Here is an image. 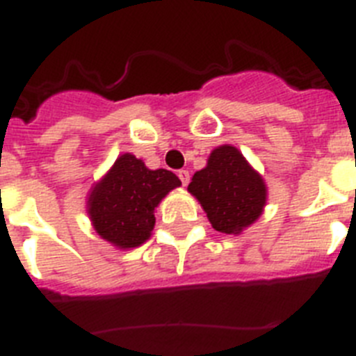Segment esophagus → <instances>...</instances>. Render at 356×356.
Segmentation results:
<instances>
[{
  "label": "esophagus",
  "instance_id": "obj_1",
  "mask_svg": "<svg viewBox=\"0 0 356 356\" xmlns=\"http://www.w3.org/2000/svg\"><path fill=\"white\" fill-rule=\"evenodd\" d=\"M178 176H180V180L184 185H187L188 180H191V175H188V171H185V169L178 171Z\"/></svg>",
  "mask_w": 356,
  "mask_h": 356
}]
</instances>
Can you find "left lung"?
<instances>
[{"label":"left lung","instance_id":"8db88e82","mask_svg":"<svg viewBox=\"0 0 356 356\" xmlns=\"http://www.w3.org/2000/svg\"><path fill=\"white\" fill-rule=\"evenodd\" d=\"M188 193L197 197L213 228L228 235L241 234L259 219L267 194L262 176L234 146L210 153L207 168L188 184Z\"/></svg>","mask_w":356,"mask_h":356}]
</instances>
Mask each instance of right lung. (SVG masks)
I'll return each mask as SVG.
<instances>
[{"label":"right lung","instance_id":"obj_1","mask_svg":"<svg viewBox=\"0 0 356 356\" xmlns=\"http://www.w3.org/2000/svg\"><path fill=\"white\" fill-rule=\"evenodd\" d=\"M181 181L168 169L151 171L134 155L119 156L108 175L94 187L89 216L105 241L128 250L146 242L155 226V209Z\"/></svg>","mask_w":356,"mask_h":356}]
</instances>
